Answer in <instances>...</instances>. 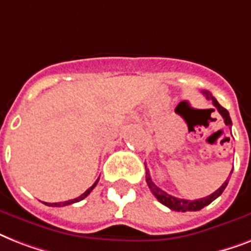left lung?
<instances>
[{
	"instance_id": "8db88e82",
	"label": "left lung",
	"mask_w": 251,
	"mask_h": 251,
	"mask_svg": "<svg viewBox=\"0 0 251 251\" xmlns=\"http://www.w3.org/2000/svg\"><path fill=\"white\" fill-rule=\"evenodd\" d=\"M202 94L204 95L207 98V100H211L212 104L215 105V108L219 110V113L222 114L223 118H224V122H226V125L232 126V120L229 117V113H228V110L226 108H223L220 104L218 102V100L212 96V95L208 92V91H202ZM233 171V169H232ZM230 175H232V172H230ZM146 181H147V185L152 191V194L156 197V199L160 203H163L164 206L169 207L171 210L173 211H182V212H186V211H199L202 210L203 207L208 206L211 202H214L215 199L218 198L222 195V193L224 191V189L228 185V181H229V177L226 179V182L223 183L222 186L219 187L218 190L214 191L212 194H210L208 197H204V198L201 199H195V201H187V199H181V198H176L173 195H169L168 193L163 191L160 187H157L155 183L152 182V179L150 177L149 171H146Z\"/></svg>"
}]
</instances>
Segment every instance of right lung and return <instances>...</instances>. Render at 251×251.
<instances>
[{"label":"right lung","instance_id":"1","mask_svg":"<svg viewBox=\"0 0 251 251\" xmlns=\"http://www.w3.org/2000/svg\"><path fill=\"white\" fill-rule=\"evenodd\" d=\"M98 182H99V178L96 179V181H95V183H94V185H92V186L90 187V189H87V190L84 191L83 194L79 195V197H78V198H75V199H70V201H66V202H58V203H47V202H44V204H47V206H50V207H62V206H69V204H73V203L79 202V201H82V199L86 198L87 195L90 194L91 191L94 190V187L96 186V183H98Z\"/></svg>","mask_w":251,"mask_h":251}]
</instances>
